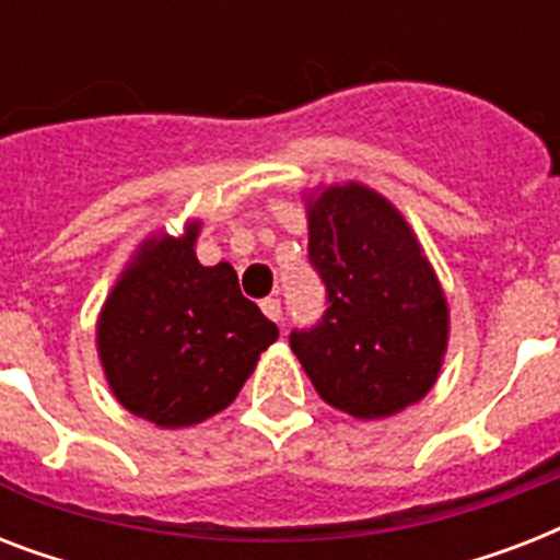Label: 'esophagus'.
<instances>
[{
	"mask_svg": "<svg viewBox=\"0 0 560 560\" xmlns=\"http://www.w3.org/2000/svg\"><path fill=\"white\" fill-rule=\"evenodd\" d=\"M261 311L270 316L272 323H281V299L279 296H267L261 299Z\"/></svg>",
	"mask_w": 560,
	"mask_h": 560,
	"instance_id": "1",
	"label": "esophagus"
}]
</instances>
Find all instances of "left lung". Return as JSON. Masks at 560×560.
Segmentation results:
<instances>
[{"label": "left lung", "instance_id": "8db88e82", "mask_svg": "<svg viewBox=\"0 0 560 560\" xmlns=\"http://www.w3.org/2000/svg\"><path fill=\"white\" fill-rule=\"evenodd\" d=\"M307 226V261L328 307L290 331V349L316 392L354 418L424 398L447 349V302L407 220L349 183L316 197Z\"/></svg>", "mask_w": 560, "mask_h": 560}]
</instances>
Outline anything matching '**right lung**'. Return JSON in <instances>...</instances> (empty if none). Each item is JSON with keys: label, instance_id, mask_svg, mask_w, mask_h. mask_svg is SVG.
I'll return each instance as SVG.
<instances>
[{"label": "right lung", "instance_id": "add662e5", "mask_svg": "<svg viewBox=\"0 0 560 560\" xmlns=\"http://www.w3.org/2000/svg\"><path fill=\"white\" fill-rule=\"evenodd\" d=\"M183 237L148 241L113 290L98 351L116 398L160 427H188L229 407L279 328L241 293L229 264L194 258Z\"/></svg>", "mask_w": 560, "mask_h": 560}]
</instances>
